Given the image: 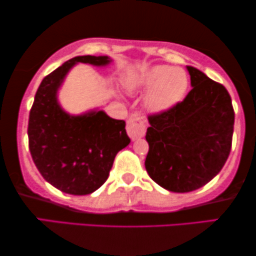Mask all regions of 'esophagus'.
<instances>
[{
	"mask_svg": "<svg viewBox=\"0 0 256 256\" xmlns=\"http://www.w3.org/2000/svg\"><path fill=\"white\" fill-rule=\"evenodd\" d=\"M126 131H128V137L132 140L144 137L146 128H145L143 117H140L137 113L136 114H131L128 120V125H126Z\"/></svg>",
	"mask_w": 256,
	"mask_h": 256,
	"instance_id": "34e87169",
	"label": "esophagus"
}]
</instances>
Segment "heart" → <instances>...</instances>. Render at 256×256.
Returning <instances> with one entry per match:
<instances>
[{
	"label": "heart",
	"mask_w": 256,
	"mask_h": 256,
	"mask_svg": "<svg viewBox=\"0 0 256 256\" xmlns=\"http://www.w3.org/2000/svg\"><path fill=\"white\" fill-rule=\"evenodd\" d=\"M125 84L131 92L148 90L145 99L146 108L151 112L160 113L182 102L190 82L183 68L156 64L130 76Z\"/></svg>",
	"instance_id": "heart-1"
}]
</instances>
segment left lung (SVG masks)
I'll use <instances>...</instances> for the list:
<instances>
[{
  "label": "left lung",
  "mask_w": 256,
  "mask_h": 256,
  "mask_svg": "<svg viewBox=\"0 0 256 256\" xmlns=\"http://www.w3.org/2000/svg\"><path fill=\"white\" fill-rule=\"evenodd\" d=\"M192 90L169 111L148 117V176L172 192L206 186L224 166L232 148L234 110L228 90L192 66Z\"/></svg>",
  "instance_id": "8db88e82"
}]
</instances>
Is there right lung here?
Instances as JSON below:
<instances>
[{"label": "right lung", "mask_w": 256, "mask_h": 256, "mask_svg": "<svg viewBox=\"0 0 256 256\" xmlns=\"http://www.w3.org/2000/svg\"><path fill=\"white\" fill-rule=\"evenodd\" d=\"M106 56H76L44 78L29 113V150L35 166L54 188L70 195H88L108 180L113 160L130 144L125 122L102 110L70 114L61 108L58 92L78 64L104 67Z\"/></svg>", "instance_id": "right-lung-1"}]
</instances>
